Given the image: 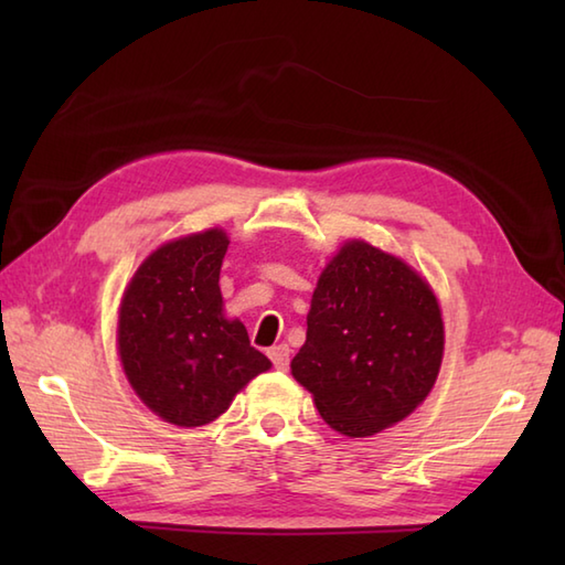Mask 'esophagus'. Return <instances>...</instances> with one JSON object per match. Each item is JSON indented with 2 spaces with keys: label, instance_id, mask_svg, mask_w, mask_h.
<instances>
[{
  "label": "esophagus",
  "instance_id": "1",
  "mask_svg": "<svg viewBox=\"0 0 565 565\" xmlns=\"http://www.w3.org/2000/svg\"><path fill=\"white\" fill-rule=\"evenodd\" d=\"M269 359H271L274 369L286 371V369H289V347H286V344L271 347V350H269Z\"/></svg>",
  "mask_w": 565,
  "mask_h": 565
}]
</instances>
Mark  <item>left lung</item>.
<instances>
[{
    "label": "left lung",
    "instance_id": "obj_1",
    "mask_svg": "<svg viewBox=\"0 0 565 565\" xmlns=\"http://www.w3.org/2000/svg\"><path fill=\"white\" fill-rule=\"evenodd\" d=\"M441 354L429 284L403 259L350 239L320 274L291 374L332 429L371 437L427 398Z\"/></svg>",
    "mask_w": 565,
    "mask_h": 565
}]
</instances>
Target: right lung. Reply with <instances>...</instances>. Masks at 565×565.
Wrapping results in <instances>:
<instances>
[{
    "instance_id": "right-lung-1",
    "label": "right lung",
    "mask_w": 565,
    "mask_h": 565,
    "mask_svg": "<svg viewBox=\"0 0 565 565\" xmlns=\"http://www.w3.org/2000/svg\"><path fill=\"white\" fill-rule=\"evenodd\" d=\"M221 227L172 239L140 264L118 310V354L128 383L154 415L201 427L271 362L223 316Z\"/></svg>"
}]
</instances>
